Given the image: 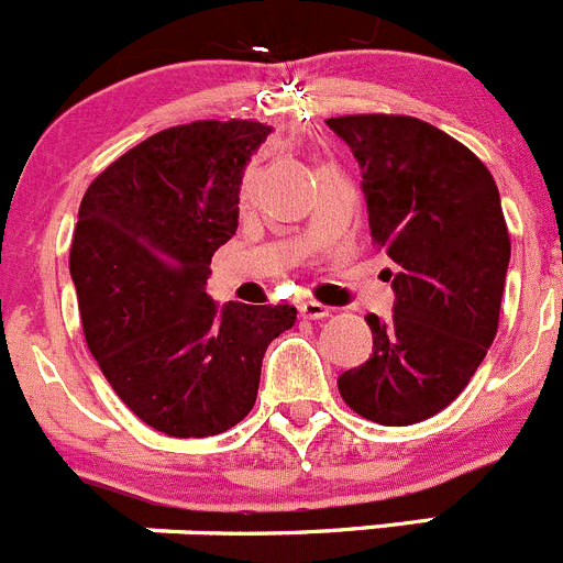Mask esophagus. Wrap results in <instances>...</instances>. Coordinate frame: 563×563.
I'll list each match as a JSON object with an SVG mask.
<instances>
[{"instance_id": "esophagus-1", "label": "esophagus", "mask_w": 563, "mask_h": 563, "mask_svg": "<svg viewBox=\"0 0 563 563\" xmlns=\"http://www.w3.org/2000/svg\"><path fill=\"white\" fill-rule=\"evenodd\" d=\"M298 312H301V318H307V320H323V318H329L331 309L323 307V303H318V301H303L301 307H298Z\"/></svg>"}]
</instances>
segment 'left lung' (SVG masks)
<instances>
[{"label":"left lung","mask_w":563,"mask_h":563,"mask_svg":"<svg viewBox=\"0 0 563 563\" xmlns=\"http://www.w3.org/2000/svg\"><path fill=\"white\" fill-rule=\"evenodd\" d=\"M362 168L373 245L395 262L393 318L367 314L373 353L336 378L382 426H411L459 398L497 334L511 240L486 165L409 115L325 121Z\"/></svg>","instance_id":"1"}]
</instances>
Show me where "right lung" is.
Returning a JSON list of instances; mask_svg holds the SVG:
<instances>
[{
	"mask_svg": "<svg viewBox=\"0 0 563 563\" xmlns=\"http://www.w3.org/2000/svg\"><path fill=\"white\" fill-rule=\"evenodd\" d=\"M271 126L192 121L107 165L79 205L71 243L85 340L115 395L168 437L238 426L262 356L296 323L290 303L207 296L212 254L238 232L240 185Z\"/></svg>",
	"mask_w": 563,
	"mask_h": 563,
	"instance_id": "add662e5",
	"label": "right lung"
}]
</instances>
